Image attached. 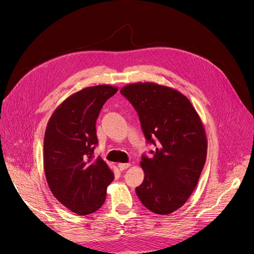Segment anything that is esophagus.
Listing matches in <instances>:
<instances>
[{"label": "esophagus", "instance_id": "esophagus-1", "mask_svg": "<svg viewBox=\"0 0 254 254\" xmlns=\"http://www.w3.org/2000/svg\"><path fill=\"white\" fill-rule=\"evenodd\" d=\"M130 167V164H118V168H119V170L120 171H125V170H127V168H129Z\"/></svg>", "mask_w": 254, "mask_h": 254}]
</instances>
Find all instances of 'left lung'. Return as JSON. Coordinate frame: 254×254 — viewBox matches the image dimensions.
Listing matches in <instances>:
<instances>
[{"mask_svg":"<svg viewBox=\"0 0 254 254\" xmlns=\"http://www.w3.org/2000/svg\"><path fill=\"white\" fill-rule=\"evenodd\" d=\"M120 93L134 106L147 143L155 146L150 157L142 155L145 176L136 193L151 212L170 214L188 201L206 162L201 118L188 98L168 86L138 82Z\"/></svg>","mask_w":254,"mask_h":254,"instance_id":"obj_1","label":"left lung"}]
</instances>
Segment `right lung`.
<instances>
[{
  "label": "right lung",
  "mask_w": 254,
  "mask_h": 254,
  "mask_svg": "<svg viewBox=\"0 0 254 254\" xmlns=\"http://www.w3.org/2000/svg\"><path fill=\"white\" fill-rule=\"evenodd\" d=\"M117 87L89 86L65 99L52 113L44 137V172L52 194L78 215L104 204L113 172L99 156L96 122Z\"/></svg>",
  "instance_id": "obj_1"
}]
</instances>
